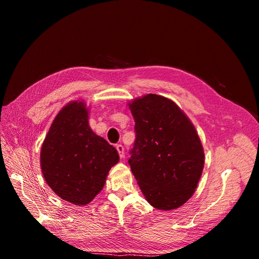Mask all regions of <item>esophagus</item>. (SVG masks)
<instances>
[{
  "instance_id": "1",
  "label": "esophagus",
  "mask_w": 259,
  "mask_h": 259,
  "mask_svg": "<svg viewBox=\"0 0 259 259\" xmlns=\"http://www.w3.org/2000/svg\"><path fill=\"white\" fill-rule=\"evenodd\" d=\"M116 149H117V151H118V154H119V157L120 158H124V156H125V148H124V146L122 145H116Z\"/></svg>"
}]
</instances>
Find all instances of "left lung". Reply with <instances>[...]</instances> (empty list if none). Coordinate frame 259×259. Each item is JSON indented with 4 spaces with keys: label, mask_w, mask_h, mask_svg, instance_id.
Here are the masks:
<instances>
[{
    "label": "left lung",
    "mask_w": 259,
    "mask_h": 259,
    "mask_svg": "<svg viewBox=\"0 0 259 259\" xmlns=\"http://www.w3.org/2000/svg\"><path fill=\"white\" fill-rule=\"evenodd\" d=\"M128 106L137 133L128 162L146 200L158 210L182 207L194 194L205 164L194 125L172 100L158 94Z\"/></svg>",
    "instance_id": "8db88e82"
}]
</instances>
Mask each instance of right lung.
<instances>
[{"mask_svg":"<svg viewBox=\"0 0 259 259\" xmlns=\"http://www.w3.org/2000/svg\"><path fill=\"white\" fill-rule=\"evenodd\" d=\"M40 169L47 185L62 199L88 205L119 160L116 149L89 126V109L72 101L54 117L40 148Z\"/></svg>","mask_w":259,"mask_h":259,"instance_id":"obj_1","label":"right lung"}]
</instances>
